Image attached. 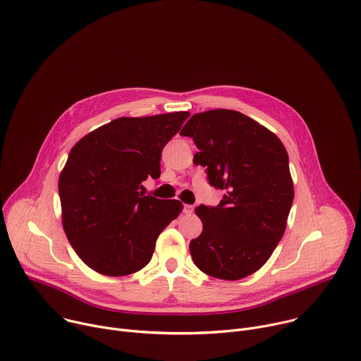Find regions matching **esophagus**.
<instances>
[{"label": "esophagus", "mask_w": 361, "mask_h": 361, "mask_svg": "<svg viewBox=\"0 0 361 361\" xmlns=\"http://www.w3.org/2000/svg\"><path fill=\"white\" fill-rule=\"evenodd\" d=\"M194 212V205L191 204H184V213L185 214H191Z\"/></svg>", "instance_id": "obj_1"}]
</instances>
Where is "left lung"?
Listing matches in <instances>:
<instances>
[{
  "mask_svg": "<svg viewBox=\"0 0 361 361\" xmlns=\"http://www.w3.org/2000/svg\"><path fill=\"white\" fill-rule=\"evenodd\" d=\"M181 135L200 149L194 164L223 190L217 207L201 204V234L190 241L194 264L221 280H240L270 259L294 198L288 154L280 138L252 118L217 109L194 114Z\"/></svg>",
  "mask_w": 361,
  "mask_h": 361,
  "instance_id": "8db88e82",
  "label": "left lung"
}]
</instances>
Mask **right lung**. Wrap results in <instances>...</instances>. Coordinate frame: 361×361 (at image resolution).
Listing matches in <instances>:
<instances>
[{"label":"right lung","mask_w":361,"mask_h":361,"mask_svg":"<svg viewBox=\"0 0 361 361\" xmlns=\"http://www.w3.org/2000/svg\"><path fill=\"white\" fill-rule=\"evenodd\" d=\"M190 114L121 117L82 137L59 180L63 227L94 271L120 277L145 267L160 233L183 212L178 200L144 194L160 177L164 145Z\"/></svg>","instance_id":"obj_1"}]
</instances>
